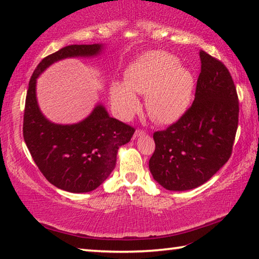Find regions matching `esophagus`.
<instances>
[{
  "instance_id": "34e87169",
  "label": "esophagus",
  "mask_w": 259,
  "mask_h": 259,
  "mask_svg": "<svg viewBox=\"0 0 259 259\" xmlns=\"http://www.w3.org/2000/svg\"><path fill=\"white\" fill-rule=\"evenodd\" d=\"M146 133L144 130H142V129H137L135 131V135H134V137L135 138H138V137H142V136H144L145 135Z\"/></svg>"
}]
</instances>
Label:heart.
<instances>
[{
  "label": "heart",
  "mask_w": 259,
  "mask_h": 259,
  "mask_svg": "<svg viewBox=\"0 0 259 259\" xmlns=\"http://www.w3.org/2000/svg\"><path fill=\"white\" fill-rule=\"evenodd\" d=\"M125 83L111 90L114 108L130 119L140 108L137 94H146V109L153 120L168 124L177 121L190 107L195 77L190 69L165 52H147L136 59L125 72Z\"/></svg>",
  "instance_id": "b5f03b06"
}]
</instances>
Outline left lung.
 <instances>
[{"label": "left lung", "mask_w": 259, "mask_h": 259, "mask_svg": "<svg viewBox=\"0 0 259 259\" xmlns=\"http://www.w3.org/2000/svg\"><path fill=\"white\" fill-rule=\"evenodd\" d=\"M195 99L184 115L153 135L148 162L153 178L169 191H187L209 181L229 161L239 123V99L224 64L200 51Z\"/></svg>", "instance_id": "1"}]
</instances>
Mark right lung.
I'll return each mask as SVG.
<instances>
[{"instance_id":"obj_1","label":"right lung","mask_w":259,"mask_h":259,"mask_svg":"<svg viewBox=\"0 0 259 259\" xmlns=\"http://www.w3.org/2000/svg\"><path fill=\"white\" fill-rule=\"evenodd\" d=\"M103 45H73L43 58L29 80L23 135L33 160L52 185L72 193H87L106 181L115 168L119 147L129 143L135 128L108 115L98 104L84 120L74 124L52 123L36 100V78L56 61L94 57Z\"/></svg>"}]
</instances>
